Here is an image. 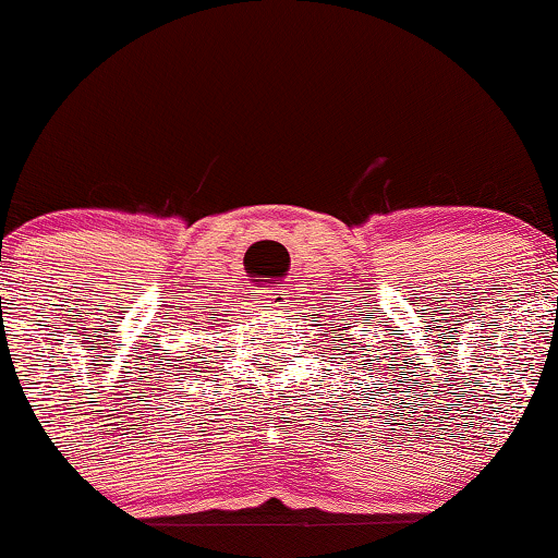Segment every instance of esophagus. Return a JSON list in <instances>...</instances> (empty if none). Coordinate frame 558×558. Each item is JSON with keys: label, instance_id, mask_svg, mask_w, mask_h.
Listing matches in <instances>:
<instances>
[{"label": "esophagus", "instance_id": "1", "mask_svg": "<svg viewBox=\"0 0 558 558\" xmlns=\"http://www.w3.org/2000/svg\"><path fill=\"white\" fill-rule=\"evenodd\" d=\"M262 296L266 302L271 304V307H284L287 302V289L284 287H271V289H264Z\"/></svg>", "mask_w": 558, "mask_h": 558}]
</instances>
